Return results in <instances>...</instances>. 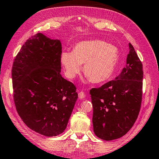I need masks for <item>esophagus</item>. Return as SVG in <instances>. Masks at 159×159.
I'll return each instance as SVG.
<instances>
[{
  "instance_id": "1",
  "label": "esophagus",
  "mask_w": 159,
  "mask_h": 159,
  "mask_svg": "<svg viewBox=\"0 0 159 159\" xmlns=\"http://www.w3.org/2000/svg\"><path fill=\"white\" fill-rule=\"evenodd\" d=\"M85 95L84 92L80 91L79 93V98H80V99H84V98H85Z\"/></svg>"
}]
</instances>
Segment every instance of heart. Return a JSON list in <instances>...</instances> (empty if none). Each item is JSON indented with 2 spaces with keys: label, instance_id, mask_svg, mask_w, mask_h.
<instances>
[{
  "label": "heart",
  "instance_id": "1",
  "mask_svg": "<svg viewBox=\"0 0 159 159\" xmlns=\"http://www.w3.org/2000/svg\"><path fill=\"white\" fill-rule=\"evenodd\" d=\"M60 61L68 79L84 73L95 84L104 82L114 74L119 61V51L114 45L102 40H87L75 45L73 52H63Z\"/></svg>",
  "mask_w": 159,
  "mask_h": 159
}]
</instances>
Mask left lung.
Returning <instances> with one entry per match:
<instances>
[{"instance_id":"left-lung-1","label":"left lung","mask_w":159,"mask_h":159,"mask_svg":"<svg viewBox=\"0 0 159 159\" xmlns=\"http://www.w3.org/2000/svg\"><path fill=\"white\" fill-rule=\"evenodd\" d=\"M126 66L115 80L90 90L95 134L110 141L129 132L137 119L142 98L143 67L129 43Z\"/></svg>"}]
</instances>
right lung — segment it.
Here are the masks:
<instances>
[{
  "mask_svg": "<svg viewBox=\"0 0 159 159\" xmlns=\"http://www.w3.org/2000/svg\"><path fill=\"white\" fill-rule=\"evenodd\" d=\"M61 43L42 33L27 40L12 69L17 112L30 129L46 137L66 129L78 98L75 85L61 76Z\"/></svg>",
  "mask_w": 159,
  "mask_h": 159,
  "instance_id": "right-lung-1",
  "label": "right lung"
}]
</instances>
